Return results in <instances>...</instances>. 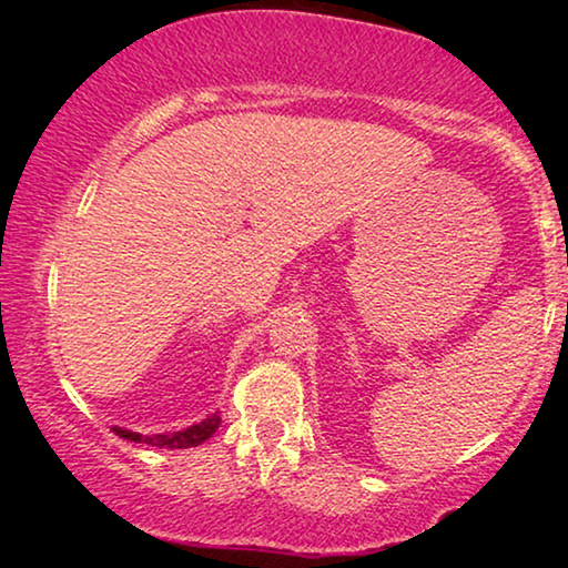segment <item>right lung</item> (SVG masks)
<instances>
[{
	"instance_id": "obj_1",
	"label": "right lung",
	"mask_w": 568,
	"mask_h": 568,
	"mask_svg": "<svg viewBox=\"0 0 568 568\" xmlns=\"http://www.w3.org/2000/svg\"><path fill=\"white\" fill-rule=\"evenodd\" d=\"M220 410L210 413L207 418H203L200 423H192V426L182 428V430H170V434H134L130 428H120L114 426V434L120 438H128L134 440V444H148V446H158V448H192V446H200L205 444V440L215 434L217 426H220Z\"/></svg>"
}]
</instances>
